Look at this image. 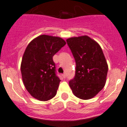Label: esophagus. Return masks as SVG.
I'll use <instances>...</instances> for the list:
<instances>
[{"label":"esophagus","instance_id":"1","mask_svg":"<svg viewBox=\"0 0 127 127\" xmlns=\"http://www.w3.org/2000/svg\"><path fill=\"white\" fill-rule=\"evenodd\" d=\"M62 76H63V77H64V78H65V77H66V74H62Z\"/></svg>","mask_w":127,"mask_h":127}]
</instances>
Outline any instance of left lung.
<instances>
[{
  "label": "left lung",
  "instance_id": "left-lung-1",
  "mask_svg": "<svg viewBox=\"0 0 127 127\" xmlns=\"http://www.w3.org/2000/svg\"><path fill=\"white\" fill-rule=\"evenodd\" d=\"M66 41L76 64L75 76L69 86L77 98H93L105 86L108 71L102 48L87 35L70 37Z\"/></svg>",
  "mask_w": 127,
  "mask_h": 127
}]
</instances>
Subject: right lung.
Here are the masks:
<instances>
[{"label": "right lung", "instance_id": "right-lung-1", "mask_svg": "<svg viewBox=\"0 0 127 127\" xmlns=\"http://www.w3.org/2000/svg\"><path fill=\"white\" fill-rule=\"evenodd\" d=\"M65 44L58 37L41 35L26 48L21 72L26 89L35 98L46 101L56 95L60 79L56 74L53 57Z\"/></svg>", "mask_w": 127, "mask_h": 127}]
</instances>
